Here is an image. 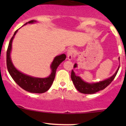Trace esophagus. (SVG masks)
<instances>
[{
	"instance_id": "34e87169",
	"label": "esophagus",
	"mask_w": 126,
	"mask_h": 126,
	"mask_svg": "<svg viewBox=\"0 0 126 126\" xmlns=\"http://www.w3.org/2000/svg\"><path fill=\"white\" fill-rule=\"evenodd\" d=\"M73 53H74V50L73 48H70L67 50V59L69 60H71L73 57Z\"/></svg>"
}]
</instances>
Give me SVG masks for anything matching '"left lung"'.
I'll use <instances>...</instances> for the list:
<instances>
[{
  "instance_id": "left-lung-1",
  "label": "left lung",
  "mask_w": 126,
  "mask_h": 126,
  "mask_svg": "<svg viewBox=\"0 0 126 126\" xmlns=\"http://www.w3.org/2000/svg\"><path fill=\"white\" fill-rule=\"evenodd\" d=\"M76 67H77V64L75 63L74 66H73V68ZM119 68L120 66L117 70V71L115 72V73L111 77L105 79L103 81L96 82V83H89L83 81L79 76H76L75 75V72H73V70H72L71 72V79L75 88H76V89L79 92H81L82 94H92L96 93V92L99 91L103 90L107 86H108V85L110 84L111 82L114 80L115 76H116L118 70H119Z\"/></svg>"
}]
</instances>
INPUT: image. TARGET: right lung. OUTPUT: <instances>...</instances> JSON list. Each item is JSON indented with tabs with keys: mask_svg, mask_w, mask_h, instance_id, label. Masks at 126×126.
Returning a JSON list of instances; mask_svg holds the SVG:
<instances>
[{
	"mask_svg": "<svg viewBox=\"0 0 126 126\" xmlns=\"http://www.w3.org/2000/svg\"><path fill=\"white\" fill-rule=\"evenodd\" d=\"M35 22L36 21L34 20H31L24 25H26L28 23L32 24ZM18 30H17L15 32L14 35L10 40L6 52V65L9 73L14 81L24 90L31 92V93L41 94L46 92L51 87L52 83L54 81L57 68L58 67L59 64L66 59V56L64 54H62L55 57L51 64V73L48 77L46 78H35L24 74L15 67V66L13 64L11 59V56H10L11 49H12L13 39L15 37V34H16Z\"/></svg>",
	"mask_w": 126,
	"mask_h": 126,
	"instance_id": "right-lung-1",
	"label": "right lung"
}]
</instances>
